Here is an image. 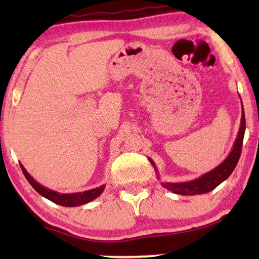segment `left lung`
Returning <instances> with one entry per match:
<instances>
[{
	"label": "left lung",
	"instance_id": "left-lung-1",
	"mask_svg": "<svg viewBox=\"0 0 259 259\" xmlns=\"http://www.w3.org/2000/svg\"><path fill=\"white\" fill-rule=\"evenodd\" d=\"M244 130H245V119H244V111L242 106V117H241V125L238 134V138H236L233 150L230 153V155L222 162L221 164L216 168L212 169L211 171L202 175V176L194 179L191 182L185 183H161L162 186L165 187L166 190L171 191L176 194L182 195H195V194H203V193H208L216 188L219 184L223 183L230 177V175L233 172L234 168L238 164L241 150H242V143L244 137ZM150 162L154 166L159 177V172L153 162L150 159Z\"/></svg>",
	"mask_w": 259,
	"mask_h": 259
}]
</instances>
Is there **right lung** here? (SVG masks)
Returning a JSON list of instances; mask_svg holds the SVG:
<instances>
[{
    "mask_svg": "<svg viewBox=\"0 0 259 259\" xmlns=\"http://www.w3.org/2000/svg\"><path fill=\"white\" fill-rule=\"evenodd\" d=\"M20 166L21 169H23V172L25 175L26 179H27L28 183L33 186L34 190L36 191L38 194L45 196V198L52 201L54 203L63 205V207H77V205L90 202V201H93L94 199L98 198L105 188V185H102L97 188H94V190L72 193V194H63V193H58V192L49 190V188L47 187H43L41 184H38L27 171H26V169L24 168L23 164H20Z\"/></svg>",
    "mask_w": 259,
    "mask_h": 259,
    "instance_id": "obj_1",
    "label": "right lung"
}]
</instances>
